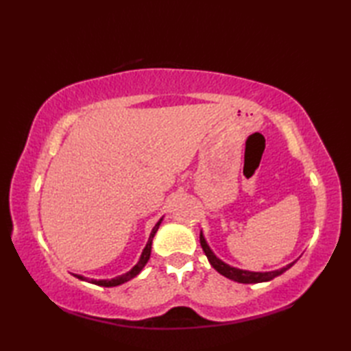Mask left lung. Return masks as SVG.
Returning <instances> with one entry per match:
<instances>
[{
    "label": "left lung",
    "instance_id": "8db88e82",
    "mask_svg": "<svg viewBox=\"0 0 351 351\" xmlns=\"http://www.w3.org/2000/svg\"><path fill=\"white\" fill-rule=\"evenodd\" d=\"M200 245H202V249L205 252L208 261H210V264L215 268V270H217L221 276H225V278L234 280V282H240V283L268 282V280H271L274 278H278V276H280L282 273H285L288 268H291L297 263V259H295L294 263H291L285 267L279 268V270H273V271H249V270H241V268H237V267H232V265H229L226 263H223L220 258L215 256L210 245H208L202 230H200Z\"/></svg>",
    "mask_w": 351,
    "mask_h": 351
}]
</instances>
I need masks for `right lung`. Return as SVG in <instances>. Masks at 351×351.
Returning <instances> with one entry per match:
<instances>
[{"label":"right lung","instance_id":"1","mask_svg":"<svg viewBox=\"0 0 351 351\" xmlns=\"http://www.w3.org/2000/svg\"><path fill=\"white\" fill-rule=\"evenodd\" d=\"M162 219H164V215H162V217H161L158 221L155 223V226H154L152 230H151V235H149V240H147V243H146V245H145V249H143V252H141L138 263H137L136 265H134L130 271H126L125 274H121V276H116V278H111V279H88V278H84V276H81V274H73V276H75V278H78V279H81V280H86V282H88V283H93V285H99V287H117V285H122V283H125V282L131 280L132 278H136V276H137L141 270H143L145 265L147 264L149 258H151V250H152L154 237H155V234H156V230H158L160 225L162 223Z\"/></svg>","mask_w":351,"mask_h":351}]
</instances>
